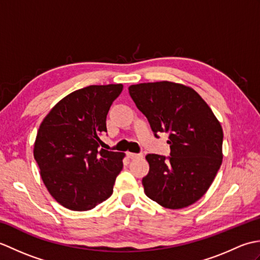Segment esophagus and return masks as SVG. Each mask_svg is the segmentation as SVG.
I'll return each mask as SVG.
<instances>
[{"label": "esophagus", "mask_w": 260, "mask_h": 260, "mask_svg": "<svg viewBox=\"0 0 260 260\" xmlns=\"http://www.w3.org/2000/svg\"><path fill=\"white\" fill-rule=\"evenodd\" d=\"M127 156L129 158L134 159V158H142L143 157V154H137V153H131V152H127Z\"/></svg>", "instance_id": "obj_1"}]
</instances>
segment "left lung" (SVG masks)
Returning <instances> with one entry per match:
<instances>
[{"label": "left lung", "mask_w": 260, "mask_h": 260, "mask_svg": "<svg viewBox=\"0 0 260 260\" xmlns=\"http://www.w3.org/2000/svg\"><path fill=\"white\" fill-rule=\"evenodd\" d=\"M153 133H169L171 156L147 154L145 194L159 206L182 209L208 191L222 163L223 132L209 105L193 88L173 81L128 87Z\"/></svg>", "instance_id": "left-lung-1"}]
</instances>
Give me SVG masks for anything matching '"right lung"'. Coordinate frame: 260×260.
<instances>
[{
    "instance_id": "add662e5",
    "label": "right lung",
    "mask_w": 260,
    "mask_h": 260,
    "mask_svg": "<svg viewBox=\"0 0 260 260\" xmlns=\"http://www.w3.org/2000/svg\"><path fill=\"white\" fill-rule=\"evenodd\" d=\"M121 90V84L81 88L54 105L39 127L33 155L47 190L64 208L87 211L113 194L125 153L98 147Z\"/></svg>"
}]
</instances>
